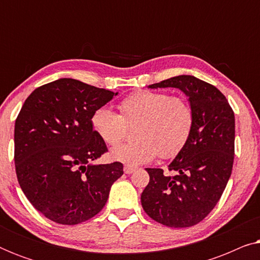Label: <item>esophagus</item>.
Listing matches in <instances>:
<instances>
[{"mask_svg": "<svg viewBox=\"0 0 260 260\" xmlns=\"http://www.w3.org/2000/svg\"><path fill=\"white\" fill-rule=\"evenodd\" d=\"M135 170H136V169L133 168V167H127V166L124 167V173H125V174H133Z\"/></svg>", "mask_w": 260, "mask_h": 260, "instance_id": "34e87169", "label": "esophagus"}]
</instances>
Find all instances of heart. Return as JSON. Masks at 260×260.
<instances>
[{"label":"heart","mask_w":260,"mask_h":260,"mask_svg":"<svg viewBox=\"0 0 260 260\" xmlns=\"http://www.w3.org/2000/svg\"><path fill=\"white\" fill-rule=\"evenodd\" d=\"M120 115L102 106L91 117L92 129L109 145L123 140L127 125H135L137 140L120 144L110 151L113 161L127 167L144 165L154 159L173 158L189 141L195 115L188 99L166 92L141 90L126 95L119 103Z\"/></svg>","instance_id":"obj_1"}]
</instances>
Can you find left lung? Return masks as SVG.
Masks as SVG:
<instances>
[{"label":"left lung","instance_id":"1","mask_svg":"<svg viewBox=\"0 0 260 260\" xmlns=\"http://www.w3.org/2000/svg\"><path fill=\"white\" fill-rule=\"evenodd\" d=\"M176 87L193 106L195 122L189 141L168 167L147 168L148 186L142 207L152 220L168 227H190L207 216L225 190L232 173L236 123L225 95L193 76H177L149 85Z\"/></svg>","mask_w":260,"mask_h":260}]
</instances>
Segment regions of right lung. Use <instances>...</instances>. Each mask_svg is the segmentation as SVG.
<instances>
[{
  "mask_svg": "<svg viewBox=\"0 0 260 260\" xmlns=\"http://www.w3.org/2000/svg\"><path fill=\"white\" fill-rule=\"evenodd\" d=\"M118 92L62 78L35 88L15 120L14 161L34 208L61 225L93 218L108 201L123 165H92L108 151L92 129L94 110Z\"/></svg>",
  "mask_w": 260,
  "mask_h": 260,
  "instance_id": "1",
  "label": "right lung"
}]
</instances>
